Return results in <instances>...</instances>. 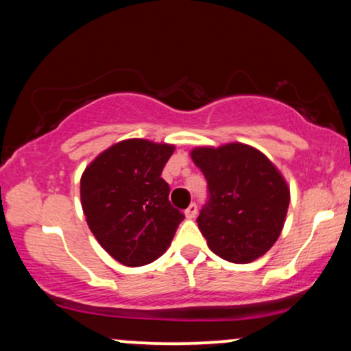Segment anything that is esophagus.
<instances>
[{"label": "esophagus", "instance_id": "esophagus-1", "mask_svg": "<svg viewBox=\"0 0 351 351\" xmlns=\"http://www.w3.org/2000/svg\"><path fill=\"white\" fill-rule=\"evenodd\" d=\"M196 215H198V206H196L195 203H191L186 209H184V216H186L188 219H193V217H196Z\"/></svg>", "mask_w": 351, "mask_h": 351}]
</instances>
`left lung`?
<instances>
[{"mask_svg": "<svg viewBox=\"0 0 351 351\" xmlns=\"http://www.w3.org/2000/svg\"><path fill=\"white\" fill-rule=\"evenodd\" d=\"M191 158L208 183L196 223L209 249L234 264L264 256L280 234L291 201L277 168L244 143L195 148Z\"/></svg>", "mask_w": 351, "mask_h": 351, "instance_id": "left-lung-1", "label": "left lung"}]
</instances>
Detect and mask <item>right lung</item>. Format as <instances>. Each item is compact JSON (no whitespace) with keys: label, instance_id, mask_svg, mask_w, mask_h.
Listing matches in <instances>:
<instances>
[{"label":"right lung","instance_id":"add662e5","mask_svg":"<svg viewBox=\"0 0 351 351\" xmlns=\"http://www.w3.org/2000/svg\"><path fill=\"white\" fill-rule=\"evenodd\" d=\"M173 150L171 145L123 140L100 153L80 178L88 228L120 264L138 267L158 259L183 221L162 178Z\"/></svg>","mask_w":351,"mask_h":351}]
</instances>
